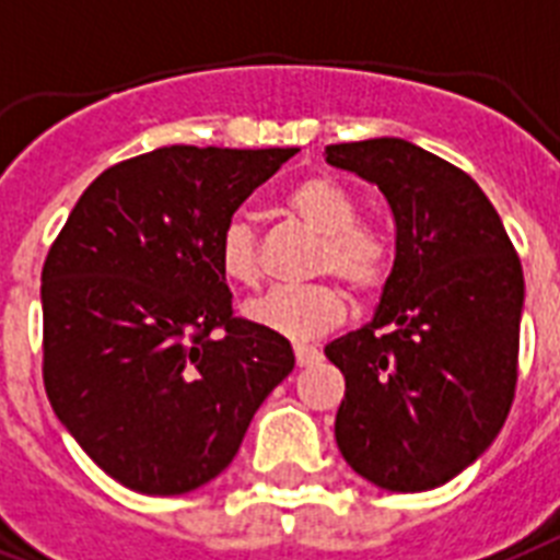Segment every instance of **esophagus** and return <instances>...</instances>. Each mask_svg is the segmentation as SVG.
Instances as JSON below:
<instances>
[{"label":"esophagus","mask_w":560,"mask_h":560,"mask_svg":"<svg viewBox=\"0 0 560 560\" xmlns=\"http://www.w3.org/2000/svg\"><path fill=\"white\" fill-rule=\"evenodd\" d=\"M293 351H295V362H299V368H307L322 359L319 348H313V345H295Z\"/></svg>","instance_id":"obj_1"}]
</instances>
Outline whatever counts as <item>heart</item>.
I'll list each match as a JSON object with an SVG mask.
<instances>
[{
	"label": "heart",
	"mask_w": 560,
	"mask_h": 560,
	"mask_svg": "<svg viewBox=\"0 0 560 560\" xmlns=\"http://www.w3.org/2000/svg\"><path fill=\"white\" fill-rule=\"evenodd\" d=\"M290 215L302 221L319 247L313 256V276H336L353 295L365 299L385 288L394 267L388 235L359 221V203L334 177L311 175L299 180L284 198ZM218 267L238 288L261 281V244L253 224L233 218L218 238ZM249 322L288 339H313L336 327L345 316V293L334 281L307 288H279L247 304Z\"/></svg>",
	"instance_id": "heart-1"
}]
</instances>
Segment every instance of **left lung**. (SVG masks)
Wrapping results in <instances>:
<instances>
[{"mask_svg":"<svg viewBox=\"0 0 560 560\" xmlns=\"http://www.w3.org/2000/svg\"><path fill=\"white\" fill-rule=\"evenodd\" d=\"M380 186L397 258L374 319L334 339L345 374L336 445L388 492L448 483L501 434L517 385L524 270L483 189L399 138L327 147Z\"/></svg>","mask_w":560,"mask_h":560,"instance_id":"left-lung-1","label":"left lung"}]
</instances>
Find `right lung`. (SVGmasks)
Returning <instances> with one entry per match:
<instances>
[{"instance_id":"obj_1","label":"right lung","mask_w":560,"mask_h":560,"mask_svg":"<svg viewBox=\"0 0 560 560\" xmlns=\"http://www.w3.org/2000/svg\"><path fill=\"white\" fill-rule=\"evenodd\" d=\"M299 149L163 147L89 184L43 267V380L108 477L186 494L233 463L293 371L284 336L233 313L218 238Z\"/></svg>"}]
</instances>
